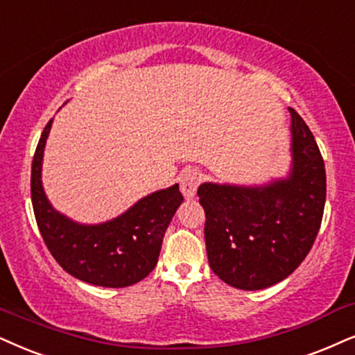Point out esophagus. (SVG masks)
<instances>
[{
  "instance_id": "1",
  "label": "esophagus",
  "mask_w": 355,
  "mask_h": 355,
  "mask_svg": "<svg viewBox=\"0 0 355 355\" xmlns=\"http://www.w3.org/2000/svg\"><path fill=\"white\" fill-rule=\"evenodd\" d=\"M178 182H180V190L185 198H193L196 195V188L200 185V173L198 170L195 168H185L182 170L180 177H178Z\"/></svg>"
}]
</instances>
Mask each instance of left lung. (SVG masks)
Here are the masks:
<instances>
[{
  "instance_id": "obj_1",
  "label": "left lung",
  "mask_w": 355,
  "mask_h": 355,
  "mask_svg": "<svg viewBox=\"0 0 355 355\" xmlns=\"http://www.w3.org/2000/svg\"><path fill=\"white\" fill-rule=\"evenodd\" d=\"M291 114V167L263 185L205 182V242L211 270L239 290H262L295 272L313 248L326 203L324 160L306 123Z\"/></svg>"
}]
</instances>
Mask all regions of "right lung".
<instances>
[{"mask_svg": "<svg viewBox=\"0 0 355 355\" xmlns=\"http://www.w3.org/2000/svg\"><path fill=\"white\" fill-rule=\"evenodd\" d=\"M52 123L39 139L31 172L35 221L47 249L65 272L89 285L124 288L137 284L157 266L165 231L182 205L178 183L150 193L110 221H73L53 208L42 187L44 149Z\"/></svg>", "mask_w": 355, "mask_h": 355, "instance_id": "add662e5", "label": "right lung"}]
</instances>
